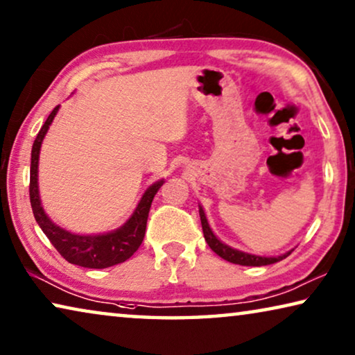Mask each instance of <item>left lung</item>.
Here are the masks:
<instances>
[{"label": "left lung", "mask_w": 355, "mask_h": 355, "mask_svg": "<svg viewBox=\"0 0 355 355\" xmlns=\"http://www.w3.org/2000/svg\"><path fill=\"white\" fill-rule=\"evenodd\" d=\"M199 215H200V223H202L205 242H207L209 247L216 253V255L221 257L226 261L234 263V264H242V266H266V264H272V263L284 260V258H287L290 253H292V252H287L280 257L266 258V257H257V255H250V253L234 250V248H231L230 245H226V244H223V242H220L218 239H216L207 223V218H205L202 207H199Z\"/></svg>", "instance_id": "obj_1"}]
</instances>
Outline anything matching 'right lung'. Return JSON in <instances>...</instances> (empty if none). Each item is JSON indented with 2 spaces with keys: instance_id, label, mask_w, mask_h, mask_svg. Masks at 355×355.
<instances>
[{
  "instance_id": "add662e5",
  "label": "right lung",
  "mask_w": 355,
  "mask_h": 355,
  "mask_svg": "<svg viewBox=\"0 0 355 355\" xmlns=\"http://www.w3.org/2000/svg\"><path fill=\"white\" fill-rule=\"evenodd\" d=\"M55 107L47 116L46 123L42 124L41 130L36 135L33 148H31V166H30V202L31 209H33V215L36 223L40 225L42 232L51 241V244L55 247V250L65 258L68 263L78 264L83 268L91 269H103L119 264L134 255L139 250L145 237L146 230V220L148 214H150V207L153 199H155L156 193L159 191L162 187L164 180L156 182L146 189L145 194L141 196L139 205L127 223L121 226L119 230L113 232H107V234L98 236H79L68 232L65 230L59 228V226L52 223L47 218L44 210L41 207L40 193H38V159H40V150L42 139H44L47 129L57 114Z\"/></svg>"
}]
</instances>
